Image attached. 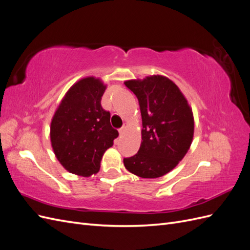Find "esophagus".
<instances>
[{"mask_svg": "<svg viewBox=\"0 0 250 250\" xmlns=\"http://www.w3.org/2000/svg\"><path fill=\"white\" fill-rule=\"evenodd\" d=\"M127 128H128V124H127V123H124V125L122 126V128H120V129H119V133H120V135L124 134V133H125V131L127 130Z\"/></svg>", "mask_w": 250, "mask_h": 250, "instance_id": "esophagus-1", "label": "esophagus"}]
</instances>
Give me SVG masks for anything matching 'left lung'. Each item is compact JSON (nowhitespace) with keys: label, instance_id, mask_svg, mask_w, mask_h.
Masks as SVG:
<instances>
[{"label":"left lung","instance_id":"1","mask_svg":"<svg viewBox=\"0 0 250 250\" xmlns=\"http://www.w3.org/2000/svg\"><path fill=\"white\" fill-rule=\"evenodd\" d=\"M137 96L142 115L138 153L124 158L125 168L142 178H157L176 167L194 137L192 108L178 86L162 75L127 80Z\"/></svg>","mask_w":250,"mask_h":250}]
</instances>
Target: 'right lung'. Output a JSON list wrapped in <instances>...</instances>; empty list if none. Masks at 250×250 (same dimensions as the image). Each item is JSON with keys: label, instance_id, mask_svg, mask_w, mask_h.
<instances>
[{"label": "right lung", "instance_id": "right-lung-1", "mask_svg": "<svg viewBox=\"0 0 250 250\" xmlns=\"http://www.w3.org/2000/svg\"><path fill=\"white\" fill-rule=\"evenodd\" d=\"M100 78H82L69 88L51 121L50 139L62 167L88 177L100 170L105 151L119 132L110 125V113L101 106L106 89Z\"/></svg>", "mask_w": 250, "mask_h": 250}]
</instances>
